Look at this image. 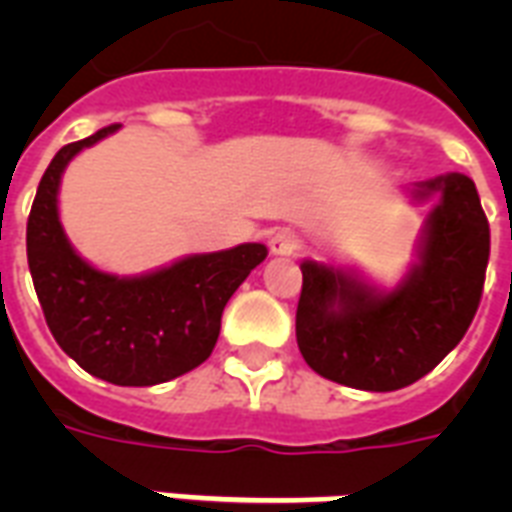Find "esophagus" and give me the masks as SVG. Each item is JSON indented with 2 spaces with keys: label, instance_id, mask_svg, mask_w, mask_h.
Listing matches in <instances>:
<instances>
[{
  "label": "esophagus",
  "instance_id": "1",
  "mask_svg": "<svg viewBox=\"0 0 512 512\" xmlns=\"http://www.w3.org/2000/svg\"><path fill=\"white\" fill-rule=\"evenodd\" d=\"M268 244H271L273 255H295L297 249H300V236L292 228H279Z\"/></svg>",
  "mask_w": 512,
  "mask_h": 512
}]
</instances>
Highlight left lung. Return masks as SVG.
<instances>
[{
  "instance_id": "left-lung-1",
  "label": "left lung",
  "mask_w": 512,
  "mask_h": 512,
  "mask_svg": "<svg viewBox=\"0 0 512 512\" xmlns=\"http://www.w3.org/2000/svg\"><path fill=\"white\" fill-rule=\"evenodd\" d=\"M438 196L420 239V263L390 292L356 273L303 260L297 345L332 382L388 393L412 385L465 337L484 295L489 220L476 183L449 172L414 188Z\"/></svg>"
}]
</instances>
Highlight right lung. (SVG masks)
Wrapping results in <instances>:
<instances>
[{
    "label": "right lung",
    "instance_id": "obj_1",
    "mask_svg": "<svg viewBox=\"0 0 512 512\" xmlns=\"http://www.w3.org/2000/svg\"><path fill=\"white\" fill-rule=\"evenodd\" d=\"M116 130L119 124H111L68 143L50 162L28 215V271L52 337L84 372L114 385L146 388L207 361L225 303L268 249L239 244L183 257L170 268L132 279L92 268L76 255L60 225V175L82 148Z\"/></svg>",
    "mask_w": 512,
    "mask_h": 512
}]
</instances>
